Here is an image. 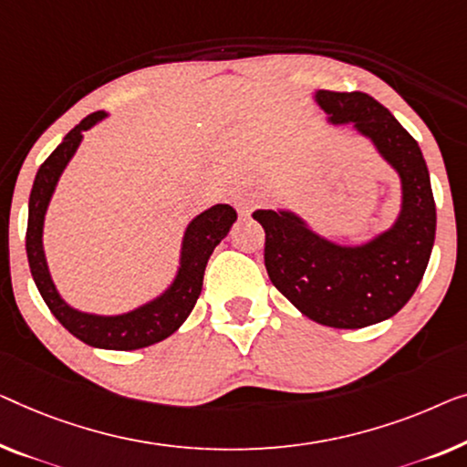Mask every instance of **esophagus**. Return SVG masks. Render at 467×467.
<instances>
[{
    "instance_id": "esophagus-1",
    "label": "esophagus",
    "mask_w": 467,
    "mask_h": 467,
    "mask_svg": "<svg viewBox=\"0 0 467 467\" xmlns=\"http://www.w3.org/2000/svg\"><path fill=\"white\" fill-rule=\"evenodd\" d=\"M261 200L263 198L256 192H250V189H242V192L234 195V206L238 208L242 214H250V211H253L254 206L261 204Z\"/></svg>"
}]
</instances>
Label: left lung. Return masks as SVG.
<instances>
[{"mask_svg":"<svg viewBox=\"0 0 467 467\" xmlns=\"http://www.w3.org/2000/svg\"><path fill=\"white\" fill-rule=\"evenodd\" d=\"M314 99L330 124H351L394 168L400 213L360 244L324 238L286 208L254 211L253 219L265 229L269 280L303 316L324 327L364 328L400 312L423 278L436 235L430 172L417 140L373 97L317 90Z\"/></svg>","mask_w":467,"mask_h":467,"instance_id":"1","label":"left lung"}]
</instances>
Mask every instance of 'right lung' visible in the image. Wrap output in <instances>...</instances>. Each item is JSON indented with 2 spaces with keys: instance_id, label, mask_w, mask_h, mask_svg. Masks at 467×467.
Segmentation results:
<instances>
[{
  "instance_id": "1",
  "label": "right lung",
  "mask_w": 467,
  "mask_h": 467,
  "mask_svg": "<svg viewBox=\"0 0 467 467\" xmlns=\"http://www.w3.org/2000/svg\"><path fill=\"white\" fill-rule=\"evenodd\" d=\"M105 118V111L90 113L84 118L67 134L63 143L48 155V160L39 166L29 195L26 259H29L33 282H36L46 306L73 337L92 348L130 351L164 341L187 320L202 293L206 263L211 259L213 250L229 234L238 214L229 204H214L189 221L183 234V244H181L177 275L168 284L164 293H160L155 299L143 303L137 309L118 316H100L69 306L60 296L50 275L48 261H46L44 221L60 174L65 172L67 164L76 155L79 143L84 140V132Z\"/></svg>"
}]
</instances>
